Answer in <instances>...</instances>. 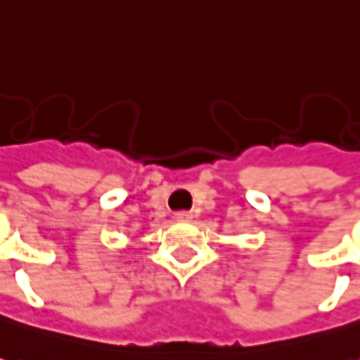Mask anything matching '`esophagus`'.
<instances>
[{
    "label": "esophagus",
    "mask_w": 360,
    "mask_h": 360,
    "mask_svg": "<svg viewBox=\"0 0 360 360\" xmlns=\"http://www.w3.org/2000/svg\"><path fill=\"white\" fill-rule=\"evenodd\" d=\"M175 220H179V222H191L193 220V212H188V210H181L175 214Z\"/></svg>",
    "instance_id": "1"
}]
</instances>
